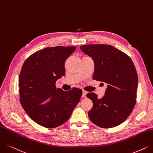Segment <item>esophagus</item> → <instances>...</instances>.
Masks as SVG:
<instances>
[{
  "instance_id": "1",
  "label": "esophagus",
  "mask_w": 153,
  "mask_h": 153,
  "mask_svg": "<svg viewBox=\"0 0 153 153\" xmlns=\"http://www.w3.org/2000/svg\"><path fill=\"white\" fill-rule=\"evenodd\" d=\"M87 91H85V90H83V94H82V97H83V98L86 97V95H87Z\"/></svg>"
}]
</instances>
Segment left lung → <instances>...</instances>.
<instances>
[{"label": "left lung", "mask_w": 153, "mask_h": 153, "mask_svg": "<svg viewBox=\"0 0 153 153\" xmlns=\"http://www.w3.org/2000/svg\"><path fill=\"white\" fill-rule=\"evenodd\" d=\"M80 50L94 60V80L105 82L107 88L102 99L95 93L87 97L93 102L90 120L102 128L116 127L129 117L135 106L138 76L129 56L111 45H87Z\"/></svg>", "instance_id": "obj_1"}]
</instances>
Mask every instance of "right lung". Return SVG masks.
Masks as SVG:
<instances>
[{"instance_id":"obj_1","label":"right lung","mask_w":153,"mask_h":153,"mask_svg":"<svg viewBox=\"0 0 153 153\" xmlns=\"http://www.w3.org/2000/svg\"><path fill=\"white\" fill-rule=\"evenodd\" d=\"M75 46L46 48L24 63L19 77L20 102L36 123L47 128L62 125L80 102L82 90L56 88V82L65 75V62Z\"/></svg>"}]
</instances>
